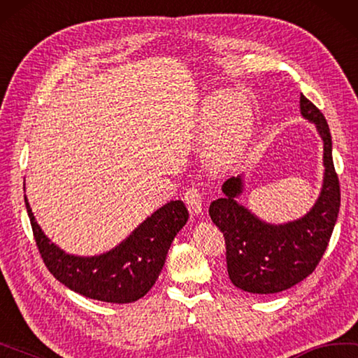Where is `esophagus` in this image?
Segmentation results:
<instances>
[{
	"label": "esophagus",
	"instance_id": "1",
	"mask_svg": "<svg viewBox=\"0 0 358 358\" xmlns=\"http://www.w3.org/2000/svg\"><path fill=\"white\" fill-rule=\"evenodd\" d=\"M185 203L187 206V210H189L192 214H199L201 213V208H203V194L199 189V187H189L185 192Z\"/></svg>",
	"mask_w": 358,
	"mask_h": 358
}]
</instances>
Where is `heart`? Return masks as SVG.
Wrapping results in <instances>:
<instances>
[{"label":"heart","mask_w":358,"mask_h":358,"mask_svg":"<svg viewBox=\"0 0 358 358\" xmlns=\"http://www.w3.org/2000/svg\"><path fill=\"white\" fill-rule=\"evenodd\" d=\"M203 117L208 127L217 128L213 144L220 158L230 159L241 153L252 131V117L243 95L236 92L211 95L205 101Z\"/></svg>","instance_id":"b5f03b06"}]
</instances>
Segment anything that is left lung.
<instances>
[{
	"label": "left lung",
	"instance_id": "obj_1",
	"mask_svg": "<svg viewBox=\"0 0 358 358\" xmlns=\"http://www.w3.org/2000/svg\"><path fill=\"white\" fill-rule=\"evenodd\" d=\"M301 114L315 123L324 142L322 189L301 219L268 224L238 203L243 177L222 185L224 196L211 201L210 216L224 233L227 271L236 288L253 294H274L294 287L316 269L326 252L340 211V181L334 167L332 136L324 114L301 95Z\"/></svg>",
	"mask_w": 358,
	"mask_h": 358
}]
</instances>
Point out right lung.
<instances>
[{
	"label": "right lung",
	"instance_id": "1",
	"mask_svg": "<svg viewBox=\"0 0 358 358\" xmlns=\"http://www.w3.org/2000/svg\"><path fill=\"white\" fill-rule=\"evenodd\" d=\"M24 203L38 252L56 280L78 294L111 303L134 302L150 291L173 238L189 217L183 201L172 200L114 249L95 257H78L51 243L36 222L26 196Z\"/></svg>",
	"mask_w": 358,
	"mask_h": 358
}]
</instances>
